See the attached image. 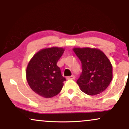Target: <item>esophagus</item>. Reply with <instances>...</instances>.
Masks as SVG:
<instances>
[{
	"instance_id": "34e87169",
	"label": "esophagus",
	"mask_w": 129,
	"mask_h": 129,
	"mask_svg": "<svg viewBox=\"0 0 129 129\" xmlns=\"http://www.w3.org/2000/svg\"><path fill=\"white\" fill-rule=\"evenodd\" d=\"M67 79H75V75H72V76H67L66 78Z\"/></svg>"
}]
</instances>
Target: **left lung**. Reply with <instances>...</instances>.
I'll use <instances>...</instances> for the list:
<instances>
[{"label": "left lung", "instance_id": "1", "mask_svg": "<svg viewBox=\"0 0 129 129\" xmlns=\"http://www.w3.org/2000/svg\"><path fill=\"white\" fill-rule=\"evenodd\" d=\"M73 51L82 63V73L76 82L88 95L104 91L112 81V66L106 54L96 48H75Z\"/></svg>", "mask_w": 129, "mask_h": 129}]
</instances>
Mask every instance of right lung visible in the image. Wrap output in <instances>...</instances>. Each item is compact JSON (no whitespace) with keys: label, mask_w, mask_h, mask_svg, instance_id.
I'll return each mask as SVG.
<instances>
[{"label":"right lung","mask_w":129,"mask_h":129,"mask_svg":"<svg viewBox=\"0 0 129 129\" xmlns=\"http://www.w3.org/2000/svg\"><path fill=\"white\" fill-rule=\"evenodd\" d=\"M64 52L58 47L42 49L36 53L26 68V80L33 91L50 98L61 91L66 78L62 76L57 62Z\"/></svg>","instance_id":"1"}]
</instances>
